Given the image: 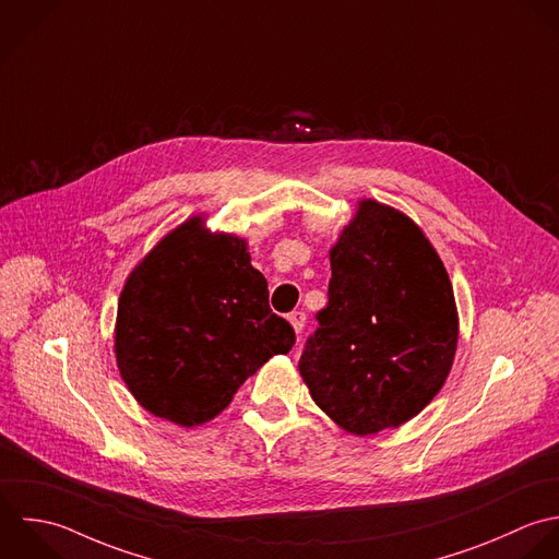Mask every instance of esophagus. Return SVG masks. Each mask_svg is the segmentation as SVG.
<instances>
[{
  "label": "esophagus",
  "mask_w": 559,
  "mask_h": 559,
  "mask_svg": "<svg viewBox=\"0 0 559 559\" xmlns=\"http://www.w3.org/2000/svg\"><path fill=\"white\" fill-rule=\"evenodd\" d=\"M288 323L293 325L295 334H301V332H304V325H306V314H304V312H290V314H288Z\"/></svg>",
  "instance_id": "34e87169"
}]
</instances>
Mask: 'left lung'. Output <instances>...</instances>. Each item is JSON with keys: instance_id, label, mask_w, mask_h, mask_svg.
I'll return each instance as SVG.
<instances>
[{"instance_id": "8db88e82", "label": "left lung", "mask_w": 559, "mask_h": 559, "mask_svg": "<svg viewBox=\"0 0 559 559\" xmlns=\"http://www.w3.org/2000/svg\"><path fill=\"white\" fill-rule=\"evenodd\" d=\"M330 301L299 358L314 403L371 436L414 418L444 385L460 334L449 273L401 210L360 199L330 249Z\"/></svg>"}]
</instances>
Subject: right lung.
<instances>
[{
  "instance_id": "add662e5",
  "label": "right lung",
  "mask_w": 559,
  "mask_h": 559,
  "mask_svg": "<svg viewBox=\"0 0 559 559\" xmlns=\"http://www.w3.org/2000/svg\"><path fill=\"white\" fill-rule=\"evenodd\" d=\"M293 345L247 240L210 231L201 214L158 240L119 297V372L147 412L182 427L218 416L247 377Z\"/></svg>"
}]
</instances>
